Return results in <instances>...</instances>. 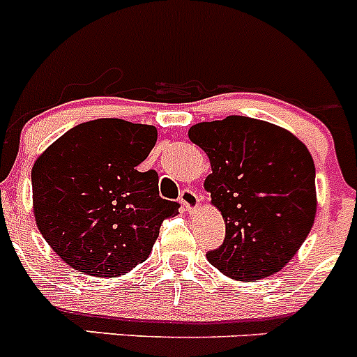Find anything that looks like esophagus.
<instances>
[{"mask_svg":"<svg viewBox=\"0 0 357 357\" xmlns=\"http://www.w3.org/2000/svg\"><path fill=\"white\" fill-rule=\"evenodd\" d=\"M178 200H181L184 209L189 211V213H193L195 209H198V204H200V197H198L197 191H193V189H182Z\"/></svg>","mask_w":357,"mask_h":357,"instance_id":"34e87169","label":"esophagus"}]
</instances>
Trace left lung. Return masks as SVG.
<instances>
[{
  "label": "left lung",
  "instance_id": "1",
  "mask_svg": "<svg viewBox=\"0 0 357 357\" xmlns=\"http://www.w3.org/2000/svg\"><path fill=\"white\" fill-rule=\"evenodd\" d=\"M213 173L206 189L225 220V239L207 252L223 275L259 280L282 270L313 227L314 162L304 143L268 121L229 116L189 128Z\"/></svg>",
  "mask_w": 357,
  "mask_h": 357
}]
</instances>
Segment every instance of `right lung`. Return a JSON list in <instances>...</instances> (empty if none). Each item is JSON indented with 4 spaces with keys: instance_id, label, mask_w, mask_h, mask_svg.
Masks as SVG:
<instances>
[{
    "instance_id": "add662e5",
    "label": "right lung",
    "mask_w": 357,
    "mask_h": 357,
    "mask_svg": "<svg viewBox=\"0 0 357 357\" xmlns=\"http://www.w3.org/2000/svg\"><path fill=\"white\" fill-rule=\"evenodd\" d=\"M151 125L94 119L66 132L31 169L40 234L71 268L125 275L146 261L178 202L159 197L155 169L137 172L155 146Z\"/></svg>"
}]
</instances>
